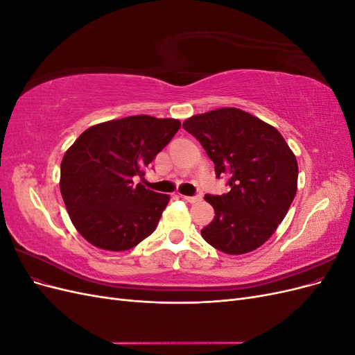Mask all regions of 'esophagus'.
<instances>
[{
    "label": "esophagus",
    "mask_w": 355,
    "mask_h": 355,
    "mask_svg": "<svg viewBox=\"0 0 355 355\" xmlns=\"http://www.w3.org/2000/svg\"><path fill=\"white\" fill-rule=\"evenodd\" d=\"M184 200H185V201H188V202H191V204H194V202H198V201L201 200V197H200V196H197V197H188V196H184Z\"/></svg>",
    "instance_id": "1"
}]
</instances>
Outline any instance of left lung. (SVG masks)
<instances>
[{
	"instance_id": "8db88e82",
	"label": "left lung",
	"mask_w": 355,
	"mask_h": 355,
	"mask_svg": "<svg viewBox=\"0 0 355 355\" xmlns=\"http://www.w3.org/2000/svg\"><path fill=\"white\" fill-rule=\"evenodd\" d=\"M206 149L230 192L206 196L214 218L202 239L227 254L256 250L271 239L297 189V161L275 127L239 108H219L184 121Z\"/></svg>"
}]
</instances>
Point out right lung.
I'll use <instances>...</instances> for the list:
<instances>
[{"label":"right lung","instance_id":"obj_1","mask_svg":"<svg viewBox=\"0 0 355 355\" xmlns=\"http://www.w3.org/2000/svg\"><path fill=\"white\" fill-rule=\"evenodd\" d=\"M180 128L176 118L133 115L89 127L60 164V192L83 237L102 250H130L151 235L170 197L135 185Z\"/></svg>","mask_w":355,"mask_h":355}]
</instances>
